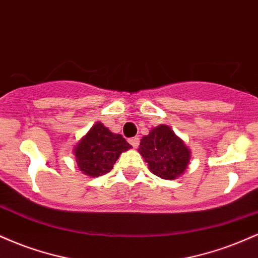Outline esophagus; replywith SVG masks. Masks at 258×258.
<instances>
[{
  "label": "esophagus",
  "mask_w": 258,
  "mask_h": 258,
  "mask_svg": "<svg viewBox=\"0 0 258 258\" xmlns=\"http://www.w3.org/2000/svg\"><path fill=\"white\" fill-rule=\"evenodd\" d=\"M128 142L133 148H137L138 144H139V138L138 137H132V138L128 139Z\"/></svg>",
  "instance_id": "obj_1"
}]
</instances>
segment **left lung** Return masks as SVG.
<instances>
[{
	"instance_id": "left-lung-1",
	"label": "left lung",
	"mask_w": 258,
	"mask_h": 258,
	"mask_svg": "<svg viewBox=\"0 0 258 258\" xmlns=\"http://www.w3.org/2000/svg\"><path fill=\"white\" fill-rule=\"evenodd\" d=\"M138 152L149 170L162 179H176L184 173L190 160V150L167 125L154 127L139 143Z\"/></svg>"
}]
</instances>
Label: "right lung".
I'll use <instances>...</instances> for the list:
<instances>
[{"mask_svg": "<svg viewBox=\"0 0 258 258\" xmlns=\"http://www.w3.org/2000/svg\"><path fill=\"white\" fill-rule=\"evenodd\" d=\"M131 144L121 135L109 131L102 122H96L74 148L75 161L82 173L99 177L110 172L121 153Z\"/></svg>", "mask_w": 258, "mask_h": 258, "instance_id": "obj_1", "label": "right lung"}]
</instances>
